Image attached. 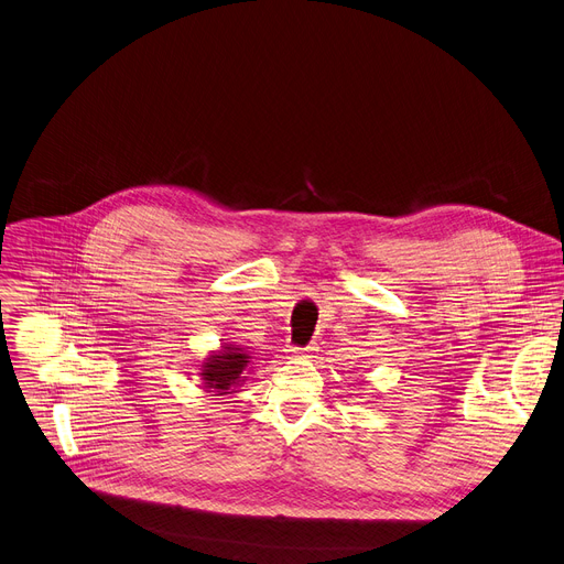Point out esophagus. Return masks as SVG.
Wrapping results in <instances>:
<instances>
[{
	"instance_id": "esophagus-1",
	"label": "esophagus",
	"mask_w": 564,
	"mask_h": 564,
	"mask_svg": "<svg viewBox=\"0 0 564 564\" xmlns=\"http://www.w3.org/2000/svg\"><path fill=\"white\" fill-rule=\"evenodd\" d=\"M315 346H294L292 348V357H296V360H308V357L315 355Z\"/></svg>"
}]
</instances>
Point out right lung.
<instances>
[{
	"label": "right lung",
	"instance_id": "add662e5",
	"mask_svg": "<svg viewBox=\"0 0 564 564\" xmlns=\"http://www.w3.org/2000/svg\"><path fill=\"white\" fill-rule=\"evenodd\" d=\"M249 357L245 352H240V348H231L227 346V350L223 355H214L207 360V365L202 367V378L207 382L209 389H218V391H227L231 384L238 382L242 369L247 367Z\"/></svg>",
	"mask_w": 564,
	"mask_h": 564
}]
</instances>
